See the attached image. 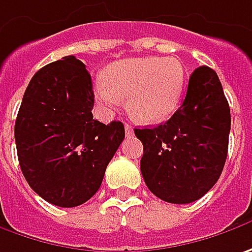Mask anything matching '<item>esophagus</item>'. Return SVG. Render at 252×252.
<instances>
[{
    "mask_svg": "<svg viewBox=\"0 0 252 252\" xmlns=\"http://www.w3.org/2000/svg\"><path fill=\"white\" fill-rule=\"evenodd\" d=\"M126 137L132 135V134H134V128H132L131 126H128V124H126Z\"/></svg>",
    "mask_w": 252,
    "mask_h": 252,
    "instance_id": "1",
    "label": "esophagus"
}]
</instances>
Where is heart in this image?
<instances>
[{
	"mask_svg": "<svg viewBox=\"0 0 252 252\" xmlns=\"http://www.w3.org/2000/svg\"><path fill=\"white\" fill-rule=\"evenodd\" d=\"M185 67L176 58L144 56L111 63L94 84V100L105 114L128 97L129 114L142 123H159L179 104Z\"/></svg>",
	"mask_w": 252,
	"mask_h": 252,
	"instance_id": "b5f03b06",
	"label": "heart"
}]
</instances>
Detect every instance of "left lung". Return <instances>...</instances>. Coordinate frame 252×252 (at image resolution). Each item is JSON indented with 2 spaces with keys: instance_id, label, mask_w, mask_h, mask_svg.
Returning <instances> with one entry per match:
<instances>
[{
  "instance_id": "1",
  "label": "left lung",
  "mask_w": 252,
  "mask_h": 252,
  "mask_svg": "<svg viewBox=\"0 0 252 252\" xmlns=\"http://www.w3.org/2000/svg\"><path fill=\"white\" fill-rule=\"evenodd\" d=\"M230 126V107L217 73L197 67L179 110L165 124L134 129L144 145L141 173L148 189L175 204L204 196L224 168Z\"/></svg>"
}]
</instances>
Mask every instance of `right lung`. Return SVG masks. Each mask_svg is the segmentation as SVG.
<instances>
[{
    "label": "right lung",
    "instance_id": "right-lung-1",
    "mask_svg": "<svg viewBox=\"0 0 252 252\" xmlns=\"http://www.w3.org/2000/svg\"><path fill=\"white\" fill-rule=\"evenodd\" d=\"M93 83L74 56L46 64L28 84L15 121L21 170L32 190L59 207H76L100 189L126 137L120 121L93 120Z\"/></svg>",
    "mask_w": 252,
    "mask_h": 252
}]
</instances>
